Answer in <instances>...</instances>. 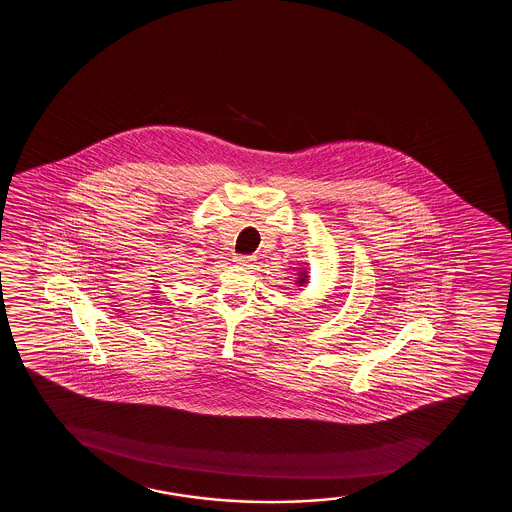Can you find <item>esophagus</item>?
Returning a JSON list of instances; mask_svg holds the SVG:
<instances>
[{
	"mask_svg": "<svg viewBox=\"0 0 512 512\" xmlns=\"http://www.w3.org/2000/svg\"><path fill=\"white\" fill-rule=\"evenodd\" d=\"M251 261H253L251 256H242V254H237V256H234L235 265L247 266L249 263H251Z\"/></svg>",
	"mask_w": 512,
	"mask_h": 512,
	"instance_id": "obj_1",
	"label": "esophagus"
}]
</instances>
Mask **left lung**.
Listing matches in <instances>:
<instances>
[{
	"label": "left lung",
	"instance_id": "obj_1",
	"mask_svg": "<svg viewBox=\"0 0 512 512\" xmlns=\"http://www.w3.org/2000/svg\"><path fill=\"white\" fill-rule=\"evenodd\" d=\"M307 278H309V275H307L306 271H300L299 278H297V283H299V287H302V285H306Z\"/></svg>",
	"mask_w": 512,
	"mask_h": 512
}]
</instances>
